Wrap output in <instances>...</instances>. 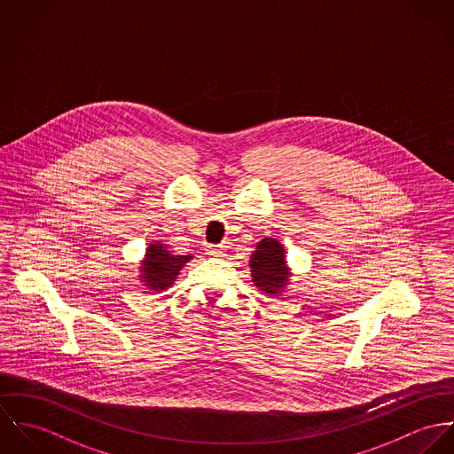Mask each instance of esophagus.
Returning a JSON list of instances; mask_svg holds the SVG:
<instances>
[{"label":"esophagus","mask_w":454,"mask_h":454,"mask_svg":"<svg viewBox=\"0 0 454 454\" xmlns=\"http://www.w3.org/2000/svg\"><path fill=\"white\" fill-rule=\"evenodd\" d=\"M207 254H208V255H214V257H219V255L224 254V249H223V246H208Z\"/></svg>","instance_id":"esophagus-1"}]
</instances>
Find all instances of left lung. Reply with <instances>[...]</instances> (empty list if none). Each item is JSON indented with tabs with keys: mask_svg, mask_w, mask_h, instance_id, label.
I'll list each match as a JSON object with an SVG mask.
<instances>
[{
	"mask_svg": "<svg viewBox=\"0 0 454 454\" xmlns=\"http://www.w3.org/2000/svg\"><path fill=\"white\" fill-rule=\"evenodd\" d=\"M249 266L254 286L270 298L280 300L293 275L286 259L284 246L271 237L261 239L255 251L251 254Z\"/></svg>",
	"mask_w": 454,
	"mask_h": 454,
	"instance_id": "obj_1",
	"label": "left lung"
}]
</instances>
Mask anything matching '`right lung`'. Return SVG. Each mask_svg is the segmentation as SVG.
I'll return each mask as SVG.
<instances>
[{
    "mask_svg": "<svg viewBox=\"0 0 454 454\" xmlns=\"http://www.w3.org/2000/svg\"><path fill=\"white\" fill-rule=\"evenodd\" d=\"M193 255H176L168 251V246L163 240H153L146 247L145 257L139 266V280L153 293H163L172 287L179 271Z\"/></svg>",
    "mask_w": 454,
    "mask_h": 454,
    "instance_id": "obj_1",
    "label": "right lung"
}]
</instances>
